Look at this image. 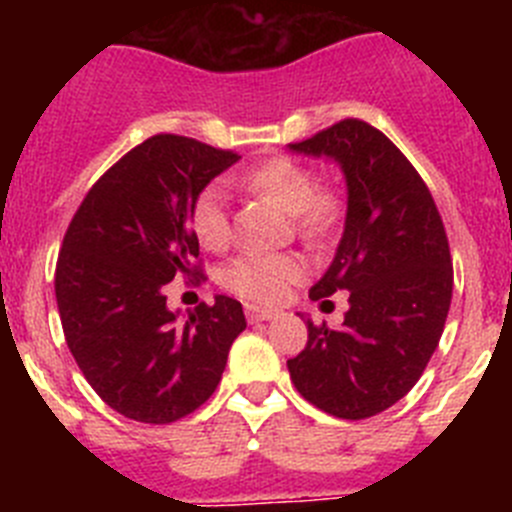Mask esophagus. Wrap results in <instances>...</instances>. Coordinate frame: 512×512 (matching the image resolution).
<instances>
[{"instance_id": "obj_1", "label": "esophagus", "mask_w": 512, "mask_h": 512, "mask_svg": "<svg viewBox=\"0 0 512 512\" xmlns=\"http://www.w3.org/2000/svg\"><path fill=\"white\" fill-rule=\"evenodd\" d=\"M246 318L248 323H264V320L277 318V310H269V307L259 305H246Z\"/></svg>"}]
</instances>
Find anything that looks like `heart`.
Wrapping results in <instances>:
<instances>
[{
	"mask_svg": "<svg viewBox=\"0 0 512 512\" xmlns=\"http://www.w3.org/2000/svg\"><path fill=\"white\" fill-rule=\"evenodd\" d=\"M241 184L248 192L266 197L279 210L292 215V225L305 243H320L338 225L341 217L338 197L328 189H318L315 174L295 158H269L264 164L248 169L241 176ZM189 228L207 251H223L230 243L228 207L223 192L215 184L202 189L189 205ZM302 277H305V264L297 256L246 253L225 266L220 282L243 300L274 305L282 302Z\"/></svg>",
	"mask_w": 512,
	"mask_h": 512,
	"instance_id": "b5f03b06",
	"label": "heart"
}]
</instances>
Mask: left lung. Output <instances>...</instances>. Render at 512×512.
Returning <instances> with one entry per match:
<instances>
[{
	"label": "left lung",
	"mask_w": 512,
	"mask_h": 512,
	"mask_svg": "<svg viewBox=\"0 0 512 512\" xmlns=\"http://www.w3.org/2000/svg\"><path fill=\"white\" fill-rule=\"evenodd\" d=\"M289 151L333 158L348 189L336 259L310 289L312 300L346 289L348 312L338 330L307 320L289 377L328 415L372 418L413 390L441 341L454 289L449 238L418 171L369 122L348 117Z\"/></svg>",
	"instance_id": "1"
}]
</instances>
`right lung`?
<instances>
[{
  "instance_id": "obj_1",
  "label": "right lung",
  "mask_w": 512,
  "mask_h": 512,
  "mask_svg": "<svg viewBox=\"0 0 512 512\" xmlns=\"http://www.w3.org/2000/svg\"><path fill=\"white\" fill-rule=\"evenodd\" d=\"M238 153L158 133L99 176L56 264L63 336L94 392L138 423H174L210 400L246 330L241 302L217 295L179 320L164 287L200 274L189 205Z\"/></svg>"
}]
</instances>
